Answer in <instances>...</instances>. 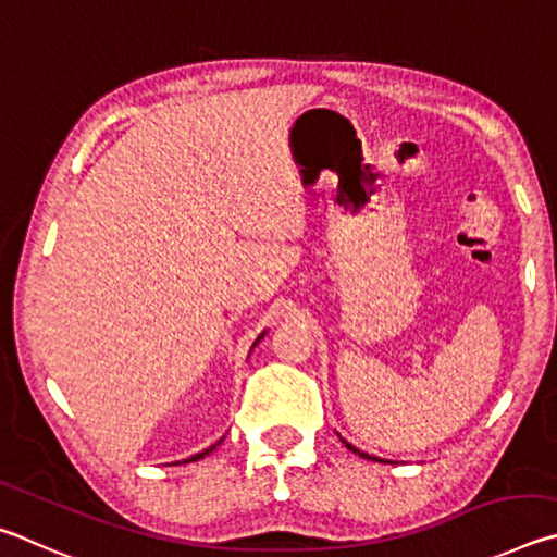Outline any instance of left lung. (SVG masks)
Segmentation results:
<instances>
[{"mask_svg":"<svg viewBox=\"0 0 557 557\" xmlns=\"http://www.w3.org/2000/svg\"><path fill=\"white\" fill-rule=\"evenodd\" d=\"M339 441H343L345 443V447H347V450H352L355 455H359V457H364V460H374V462H384V460H379V457H374V455H367V453H362V450H357V447L355 445H349L347 441H345V437H339Z\"/></svg>","mask_w":557,"mask_h":557,"instance_id":"1","label":"left lung"}]
</instances>
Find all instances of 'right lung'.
Returning <instances> with one entry per match:
<instances>
[{
  "instance_id": "add662e5",
  "label": "right lung",
  "mask_w": 557,
  "mask_h": 557,
  "mask_svg": "<svg viewBox=\"0 0 557 557\" xmlns=\"http://www.w3.org/2000/svg\"><path fill=\"white\" fill-rule=\"evenodd\" d=\"M261 337H263V335H259V339H261ZM259 339H257V343H259ZM218 445H220V443H214V445H210V447H208V450H202V453H198V455H193V457H188V460H183V462H195V460H202V457H205V455H210V453H212L214 447H218Z\"/></svg>"
}]
</instances>
